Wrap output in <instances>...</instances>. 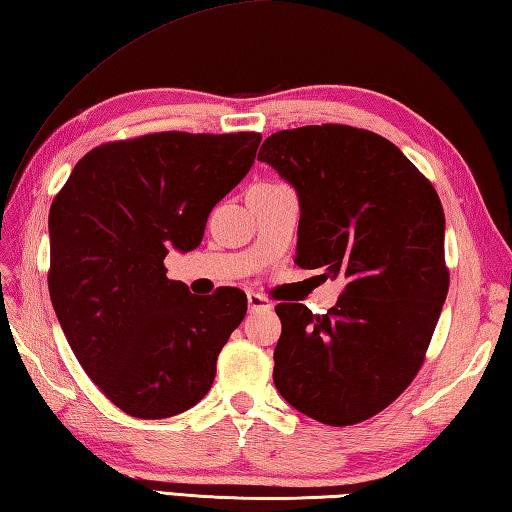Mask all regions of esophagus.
<instances>
[{"instance_id": "1", "label": "esophagus", "mask_w": 512, "mask_h": 512, "mask_svg": "<svg viewBox=\"0 0 512 512\" xmlns=\"http://www.w3.org/2000/svg\"><path fill=\"white\" fill-rule=\"evenodd\" d=\"M248 308L250 310H270V308H273V302H270V299H266L264 295L248 293Z\"/></svg>"}]
</instances>
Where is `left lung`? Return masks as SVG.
Segmentation results:
<instances>
[{
	"mask_svg": "<svg viewBox=\"0 0 512 512\" xmlns=\"http://www.w3.org/2000/svg\"><path fill=\"white\" fill-rule=\"evenodd\" d=\"M257 159L297 193L295 264L346 284L326 315L275 308V386L317 422H364L413 382L446 302L442 202L402 150L362 128L279 130Z\"/></svg>",
	"mask_w": 512,
	"mask_h": 512,
	"instance_id": "left-lung-1",
	"label": "left lung"
}]
</instances>
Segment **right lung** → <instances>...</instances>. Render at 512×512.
<instances>
[{
    "mask_svg": "<svg viewBox=\"0 0 512 512\" xmlns=\"http://www.w3.org/2000/svg\"><path fill=\"white\" fill-rule=\"evenodd\" d=\"M259 133H155L79 159L48 215V290L86 375L124 413H184L213 386L217 355L246 315V295H190L166 277L168 250L202 244Z\"/></svg>",
    "mask_w": 512,
    "mask_h": 512,
    "instance_id": "right-lung-1",
    "label": "right lung"
}]
</instances>
